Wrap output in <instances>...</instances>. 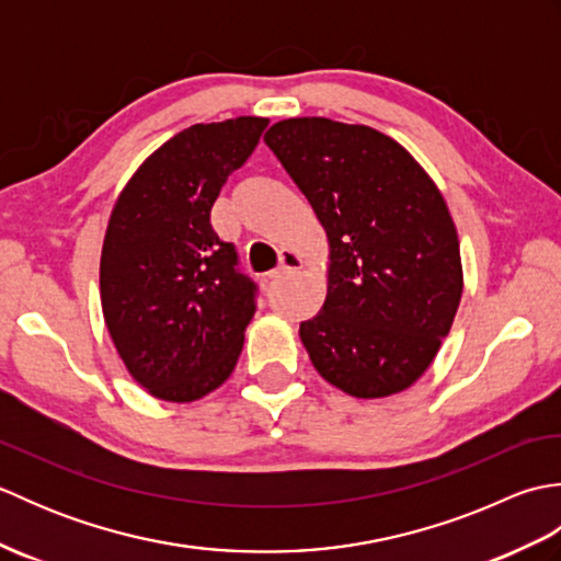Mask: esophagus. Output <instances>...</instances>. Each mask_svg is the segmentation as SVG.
<instances>
[{
    "label": "esophagus",
    "mask_w": 561,
    "mask_h": 561,
    "mask_svg": "<svg viewBox=\"0 0 561 561\" xmlns=\"http://www.w3.org/2000/svg\"><path fill=\"white\" fill-rule=\"evenodd\" d=\"M304 270V257L296 253V250H282L279 253V270H274L267 274V284L282 279L284 274H291V272H299Z\"/></svg>",
    "instance_id": "34e87169"
}]
</instances>
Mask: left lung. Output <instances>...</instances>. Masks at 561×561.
<instances>
[{"label":"left lung","mask_w":561,"mask_h":561,"mask_svg":"<svg viewBox=\"0 0 561 561\" xmlns=\"http://www.w3.org/2000/svg\"><path fill=\"white\" fill-rule=\"evenodd\" d=\"M265 145L328 236V296L299 335L316 371L354 398L410 388L448 335L462 294L456 224L396 139L328 117L274 123Z\"/></svg>","instance_id":"left-lung-1"}]
</instances>
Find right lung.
<instances>
[{
	"mask_svg": "<svg viewBox=\"0 0 561 561\" xmlns=\"http://www.w3.org/2000/svg\"><path fill=\"white\" fill-rule=\"evenodd\" d=\"M267 117L193 125L139 165L101 250L111 340L141 388L169 402L217 390L241 356L257 287L209 224L226 178L257 147Z\"/></svg>",
	"mask_w": 561,
	"mask_h": 561,
	"instance_id": "obj_1",
	"label": "right lung"
}]
</instances>
